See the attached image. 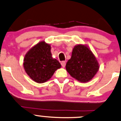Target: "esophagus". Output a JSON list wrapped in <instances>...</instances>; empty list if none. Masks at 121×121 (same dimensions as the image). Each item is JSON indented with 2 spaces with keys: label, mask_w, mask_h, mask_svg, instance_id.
<instances>
[{
  "label": "esophagus",
  "mask_w": 121,
  "mask_h": 121,
  "mask_svg": "<svg viewBox=\"0 0 121 121\" xmlns=\"http://www.w3.org/2000/svg\"><path fill=\"white\" fill-rule=\"evenodd\" d=\"M61 66H62V67L64 68L65 66V65H66V61H62L61 62Z\"/></svg>",
  "instance_id": "1"
}]
</instances>
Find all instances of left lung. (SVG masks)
Listing matches in <instances>:
<instances>
[{"label":"left lung","instance_id":"obj_1","mask_svg":"<svg viewBox=\"0 0 121 121\" xmlns=\"http://www.w3.org/2000/svg\"><path fill=\"white\" fill-rule=\"evenodd\" d=\"M66 69L72 77L86 82L95 76L99 65L89 48L84 45H77L73 48L71 58L66 64Z\"/></svg>","mask_w":121,"mask_h":121}]
</instances>
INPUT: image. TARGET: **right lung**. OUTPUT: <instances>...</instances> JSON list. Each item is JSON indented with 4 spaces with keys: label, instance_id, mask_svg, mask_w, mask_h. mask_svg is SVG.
<instances>
[{
    "label": "right lung",
    "instance_id": "1",
    "mask_svg": "<svg viewBox=\"0 0 121 121\" xmlns=\"http://www.w3.org/2000/svg\"><path fill=\"white\" fill-rule=\"evenodd\" d=\"M23 65L27 74L37 83L48 81L61 68L59 61L52 57L50 45L44 41L39 43L27 53Z\"/></svg>",
    "mask_w": 121,
    "mask_h": 121
}]
</instances>
